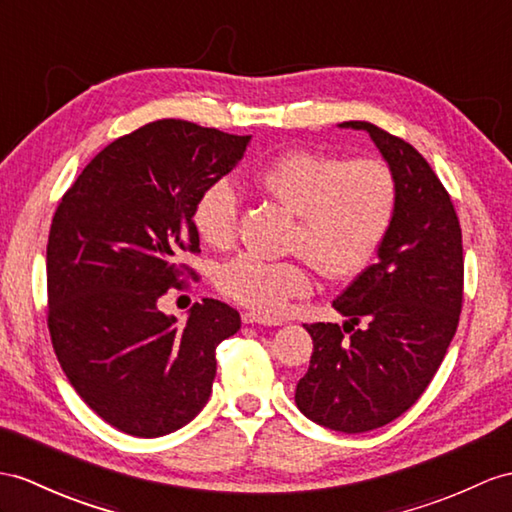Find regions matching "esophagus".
Returning <instances> with one entry per match:
<instances>
[{
    "label": "esophagus",
    "instance_id": "1",
    "mask_svg": "<svg viewBox=\"0 0 512 512\" xmlns=\"http://www.w3.org/2000/svg\"><path fill=\"white\" fill-rule=\"evenodd\" d=\"M241 319H243L245 326H254V323H258V326H280V323H282L278 319H269V317L256 315V313H243Z\"/></svg>",
    "mask_w": 512,
    "mask_h": 512
}]
</instances>
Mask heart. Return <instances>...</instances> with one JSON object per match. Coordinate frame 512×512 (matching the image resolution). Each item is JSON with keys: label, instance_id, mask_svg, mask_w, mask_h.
Instances as JSON below:
<instances>
[{"label": "heart", "instance_id": "obj_1", "mask_svg": "<svg viewBox=\"0 0 512 512\" xmlns=\"http://www.w3.org/2000/svg\"><path fill=\"white\" fill-rule=\"evenodd\" d=\"M256 184L297 215L293 247L328 280L363 273L391 228L397 182L378 158L345 160L293 149L260 167ZM195 230L206 245L228 249L239 232V193L228 180L206 186L193 210ZM313 286L304 263L241 254L219 271V289L263 315H278L293 297Z\"/></svg>", "mask_w": 512, "mask_h": 512}]
</instances>
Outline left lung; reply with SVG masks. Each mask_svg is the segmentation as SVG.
<instances>
[{
	"mask_svg": "<svg viewBox=\"0 0 512 512\" xmlns=\"http://www.w3.org/2000/svg\"><path fill=\"white\" fill-rule=\"evenodd\" d=\"M341 128L369 132L395 176L397 204L376 265L332 302L343 328L304 326L313 356L295 404L323 428L358 434L404 415L428 389L458 328L465 265L458 215L428 160L373 123Z\"/></svg>",
	"mask_w": 512,
	"mask_h": 512,
	"instance_id": "1",
	"label": "left lung"
}]
</instances>
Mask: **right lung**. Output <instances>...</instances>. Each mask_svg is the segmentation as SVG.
I'll return each instance as SVG.
<instances>
[{
  "label": "right lung",
  "mask_w": 512,
  "mask_h": 512,
  "mask_svg": "<svg viewBox=\"0 0 512 512\" xmlns=\"http://www.w3.org/2000/svg\"><path fill=\"white\" fill-rule=\"evenodd\" d=\"M252 136L160 119L104 147L62 195L47 241V328L95 413L141 439L176 432L208 402L217 345L241 328L219 299L180 323L158 308L195 271L193 210Z\"/></svg>",
  "instance_id": "add662e5"
}]
</instances>
